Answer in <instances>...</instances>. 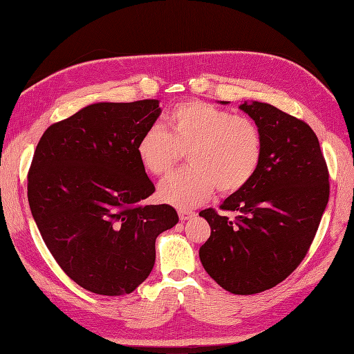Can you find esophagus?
I'll list each match as a JSON object with an SVG mask.
<instances>
[{"instance_id":"esophagus-1","label":"esophagus","mask_w":354,"mask_h":354,"mask_svg":"<svg viewBox=\"0 0 354 354\" xmlns=\"http://www.w3.org/2000/svg\"><path fill=\"white\" fill-rule=\"evenodd\" d=\"M178 217H180L181 221H186L192 217H195V212L189 211V209H178Z\"/></svg>"}]
</instances>
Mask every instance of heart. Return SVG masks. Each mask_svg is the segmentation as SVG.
Returning <instances> with one entry per match:
<instances>
[{
	"label": "heart",
	"instance_id": "heart-1",
	"mask_svg": "<svg viewBox=\"0 0 354 354\" xmlns=\"http://www.w3.org/2000/svg\"><path fill=\"white\" fill-rule=\"evenodd\" d=\"M187 152L190 168L160 185L159 199L181 209L205 202L214 190L223 196L242 190L259 171L264 138L260 127L245 115H232L202 100L177 103L167 113V131L151 127L136 145L146 173L165 177Z\"/></svg>",
	"mask_w": 354,
	"mask_h": 354
}]
</instances>
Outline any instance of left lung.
<instances>
[{"label": "left lung", "instance_id": "obj_1", "mask_svg": "<svg viewBox=\"0 0 354 354\" xmlns=\"http://www.w3.org/2000/svg\"><path fill=\"white\" fill-rule=\"evenodd\" d=\"M264 138L261 165L220 209L199 216L211 227L201 246L203 269L226 291L259 294L285 281L304 260L329 199V173L308 124L272 104H241Z\"/></svg>", "mask_w": 354, "mask_h": 354}]
</instances>
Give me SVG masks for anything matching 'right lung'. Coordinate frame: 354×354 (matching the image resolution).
I'll use <instances>...</instances> for the list:
<instances>
[{
    "label": "right lung",
    "instance_id": "1",
    "mask_svg": "<svg viewBox=\"0 0 354 354\" xmlns=\"http://www.w3.org/2000/svg\"><path fill=\"white\" fill-rule=\"evenodd\" d=\"M160 113L158 100L94 103L50 125L28 173V201L48 251L73 282L124 295L146 281L155 241L177 211L145 205L155 192L136 155Z\"/></svg>",
    "mask_w": 354,
    "mask_h": 354
}]
</instances>
